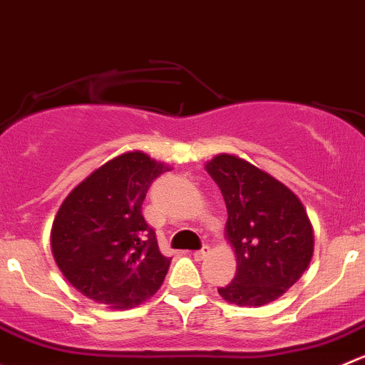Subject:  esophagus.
Returning <instances> with one entry per match:
<instances>
[{
	"instance_id": "obj_1",
	"label": "esophagus",
	"mask_w": 365,
	"mask_h": 365,
	"mask_svg": "<svg viewBox=\"0 0 365 365\" xmlns=\"http://www.w3.org/2000/svg\"><path fill=\"white\" fill-rule=\"evenodd\" d=\"M208 251H210V247H208V246H203V247H201V250L194 251V253H192L194 260H197V262H200V260H203V258L207 257V255H208Z\"/></svg>"
}]
</instances>
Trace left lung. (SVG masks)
<instances>
[{
    "instance_id": "8db88e82",
    "label": "left lung",
    "mask_w": 365,
    "mask_h": 365,
    "mask_svg": "<svg viewBox=\"0 0 365 365\" xmlns=\"http://www.w3.org/2000/svg\"><path fill=\"white\" fill-rule=\"evenodd\" d=\"M205 168L225 197L226 239L237 257L235 278L219 294L239 307L274 302L312 260L314 228L305 207L287 185L235 155H217Z\"/></svg>"
}]
</instances>
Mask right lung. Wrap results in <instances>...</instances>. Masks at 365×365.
<instances>
[{
    "mask_svg": "<svg viewBox=\"0 0 365 365\" xmlns=\"http://www.w3.org/2000/svg\"><path fill=\"white\" fill-rule=\"evenodd\" d=\"M171 171L143 151L112 158L74 187L51 228V251L71 285L93 302L125 310L160 289L171 258L143 215L153 180Z\"/></svg>",
    "mask_w": 365,
    "mask_h": 365,
    "instance_id": "add662e5",
    "label": "right lung"
}]
</instances>
